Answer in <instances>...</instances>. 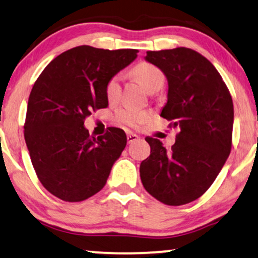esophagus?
Here are the masks:
<instances>
[{
	"label": "esophagus",
	"mask_w": 258,
	"mask_h": 258,
	"mask_svg": "<svg viewBox=\"0 0 258 258\" xmlns=\"http://www.w3.org/2000/svg\"><path fill=\"white\" fill-rule=\"evenodd\" d=\"M139 139H140L139 135H136V134H134V133H128V135H126V140H128L129 144L134 143L135 141H137Z\"/></svg>",
	"instance_id": "1"
}]
</instances>
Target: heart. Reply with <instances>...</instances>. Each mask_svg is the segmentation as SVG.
Segmentation results:
<instances>
[{"label": "heart", "mask_w": 258, "mask_h": 258, "mask_svg": "<svg viewBox=\"0 0 258 258\" xmlns=\"http://www.w3.org/2000/svg\"><path fill=\"white\" fill-rule=\"evenodd\" d=\"M133 73L150 93L158 91L164 86L165 76L163 72L160 68H157L156 66L150 64V63H140V64H137L134 68ZM122 80V74H116L107 83L105 95H107V98L110 102L116 101L119 97V95H121ZM148 117H149V114L147 111L139 110V109H134L130 107H124L117 111L118 121L128 125L140 124V123L147 121Z\"/></svg>", "instance_id": "b5f03b06"}]
</instances>
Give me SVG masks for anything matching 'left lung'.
<instances>
[{
  "mask_svg": "<svg viewBox=\"0 0 258 258\" xmlns=\"http://www.w3.org/2000/svg\"><path fill=\"white\" fill-rule=\"evenodd\" d=\"M144 59L167 77L161 116L181 132L170 150L147 137L151 151L141 163V181L160 202L182 206L202 196L223 168L231 150L234 105L220 73L192 49L147 51Z\"/></svg>",
  "mask_w": 258,
  "mask_h": 258,
  "instance_id": "left-lung-1",
  "label": "left lung"
}]
</instances>
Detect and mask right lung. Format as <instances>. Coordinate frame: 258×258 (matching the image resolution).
Segmentation results:
<instances>
[{"label": "right lung", "instance_id": "obj_1", "mask_svg": "<svg viewBox=\"0 0 258 258\" xmlns=\"http://www.w3.org/2000/svg\"><path fill=\"white\" fill-rule=\"evenodd\" d=\"M136 49L80 45L55 57L35 82L28 101L24 139L38 179L66 202L100 191L126 146L118 128L91 137L84 119L108 107L109 80L137 57Z\"/></svg>", "mask_w": 258, "mask_h": 258}]
</instances>
